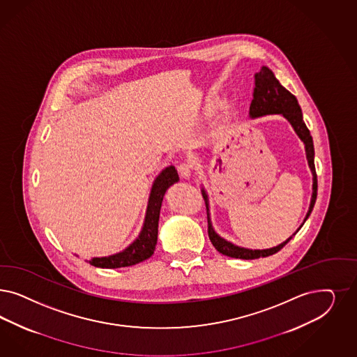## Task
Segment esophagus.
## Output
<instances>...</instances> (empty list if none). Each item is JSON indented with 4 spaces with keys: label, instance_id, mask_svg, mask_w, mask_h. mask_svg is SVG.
Returning a JSON list of instances; mask_svg holds the SVG:
<instances>
[{
    "label": "esophagus",
    "instance_id": "obj_1",
    "mask_svg": "<svg viewBox=\"0 0 357 357\" xmlns=\"http://www.w3.org/2000/svg\"><path fill=\"white\" fill-rule=\"evenodd\" d=\"M193 172V164L190 161H184L178 165V173L181 174V177H189Z\"/></svg>",
    "mask_w": 357,
    "mask_h": 357
}]
</instances>
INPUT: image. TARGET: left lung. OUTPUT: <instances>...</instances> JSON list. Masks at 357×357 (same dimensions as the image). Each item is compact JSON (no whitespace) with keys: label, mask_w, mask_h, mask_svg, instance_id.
Masks as SVG:
<instances>
[{"label":"left lung","mask_w":357,"mask_h":357,"mask_svg":"<svg viewBox=\"0 0 357 357\" xmlns=\"http://www.w3.org/2000/svg\"><path fill=\"white\" fill-rule=\"evenodd\" d=\"M263 114L284 115L294 128V131L297 132L299 139L305 144L306 158H307V162H309V167H310L311 173H312V196H311L309 211L306 214V218L303 220V223H305L306 219L309 218L311 211H312V207L315 205L317 190H318L317 172H315V164H314L312 138H311L309 128L306 127L305 122H303L302 110L299 107L297 98L280 84V81L277 80L275 73L268 67H263L260 69V72H257L255 75L253 100L251 106H250V116L251 118H257V116H261ZM202 196H204L205 204H206L207 234H208L210 242L213 243L215 250L222 255L235 257V259H244V260L266 257V256H271V255L278 252L293 238V236H290L288 241L278 244L273 248H269V250H248V248L238 247L232 243L225 241L223 238H220L218 234L214 231L211 220H210V214H208V198H207L206 192H205L204 188H202ZM299 229L297 232H298Z\"/></svg>","instance_id":"left-lung-1"}]
</instances>
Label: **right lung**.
I'll list each match as a JSON object with an SVG mask.
<instances>
[{
	"label": "right lung",
	"instance_id": "add662e5",
	"mask_svg": "<svg viewBox=\"0 0 357 357\" xmlns=\"http://www.w3.org/2000/svg\"><path fill=\"white\" fill-rule=\"evenodd\" d=\"M177 181H178V174L173 165L162 169L159 173V176L155 178L153 185L151 188L144 225L138 238L122 252L115 253L112 256H105V257H93L89 260V264L98 268L114 269V268L138 264L140 261L151 257L153 255L156 243H158V227H159L162 197L165 195L167 189Z\"/></svg>",
	"mask_w": 357,
	"mask_h": 357
}]
</instances>
